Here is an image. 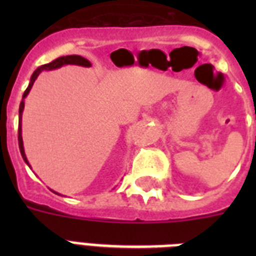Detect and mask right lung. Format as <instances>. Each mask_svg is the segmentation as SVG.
Here are the masks:
<instances>
[{
    "label": "right lung",
    "mask_w": 256,
    "mask_h": 256,
    "mask_svg": "<svg viewBox=\"0 0 256 256\" xmlns=\"http://www.w3.org/2000/svg\"><path fill=\"white\" fill-rule=\"evenodd\" d=\"M65 65H78V66H84V68H90L92 64H90L88 60L81 57V56H66V57L57 58V60H54V61H52L50 64L40 66V68L34 72L32 78H30L29 86H28V88H26L25 92H24V96H22V100H21V104H20V116H18V146H20V152H21L22 158H24L25 164H28L29 168H30L29 160H28V158H26L25 148H24V140H22V112H24V108H25V98L28 96V94H29L30 88H32L34 81H36L38 76H40V73H42L44 70L60 69V68H62V66H65ZM53 192L54 194H58V192H56V191H53ZM58 195H61V194H58Z\"/></svg>",
    "instance_id": "right-lung-1"
}]
</instances>
